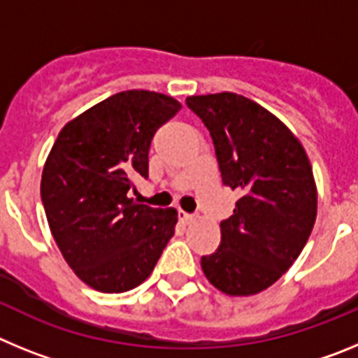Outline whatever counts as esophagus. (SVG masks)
Returning <instances> with one entry per match:
<instances>
[{
	"label": "esophagus",
	"instance_id": "1",
	"mask_svg": "<svg viewBox=\"0 0 358 358\" xmlns=\"http://www.w3.org/2000/svg\"><path fill=\"white\" fill-rule=\"evenodd\" d=\"M179 220H181V222H185V224L194 222V220H195V215H189V213H186V211L179 210Z\"/></svg>",
	"mask_w": 358,
	"mask_h": 358
}]
</instances>
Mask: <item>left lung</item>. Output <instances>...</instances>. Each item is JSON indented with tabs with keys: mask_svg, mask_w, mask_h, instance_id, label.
<instances>
[{
	"mask_svg": "<svg viewBox=\"0 0 358 358\" xmlns=\"http://www.w3.org/2000/svg\"><path fill=\"white\" fill-rule=\"evenodd\" d=\"M186 103L210 131L222 182L240 194L202 273L227 296H255L289 271L312 233V164L285 123L242 94H194Z\"/></svg>",
	"mask_w": 358,
	"mask_h": 358,
	"instance_id": "obj_1",
	"label": "left lung"
}]
</instances>
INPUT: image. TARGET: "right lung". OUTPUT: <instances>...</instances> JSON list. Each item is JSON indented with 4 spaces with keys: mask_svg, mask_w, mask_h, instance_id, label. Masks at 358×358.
I'll return each mask as SVG.
<instances>
[{
    "mask_svg": "<svg viewBox=\"0 0 358 358\" xmlns=\"http://www.w3.org/2000/svg\"><path fill=\"white\" fill-rule=\"evenodd\" d=\"M181 103L131 90L69 120L43 169L41 199L57 248L85 285L127 292L152 274L173 236L177 210H156L129 192L148 176V148Z\"/></svg>",
    "mask_w": 358,
    "mask_h": 358,
    "instance_id": "right-lung-1",
    "label": "right lung"
}]
</instances>
